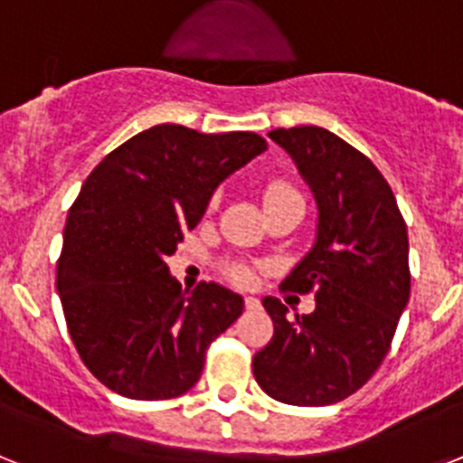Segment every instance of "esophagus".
Here are the masks:
<instances>
[{
    "label": "esophagus",
    "mask_w": 463,
    "mask_h": 463,
    "mask_svg": "<svg viewBox=\"0 0 463 463\" xmlns=\"http://www.w3.org/2000/svg\"><path fill=\"white\" fill-rule=\"evenodd\" d=\"M260 298L257 297H245V308L248 310H260Z\"/></svg>",
    "instance_id": "34e87169"
}]
</instances>
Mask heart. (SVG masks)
I'll return each instance as SVG.
<instances>
[{
	"label": "heart",
	"mask_w": 463,
	"mask_h": 463,
	"mask_svg": "<svg viewBox=\"0 0 463 463\" xmlns=\"http://www.w3.org/2000/svg\"><path fill=\"white\" fill-rule=\"evenodd\" d=\"M297 194V192L292 190L289 185H285V183H271V185L267 187V202H273V199H280V196H292ZM229 278L234 282H239V285H248V282H252V271L248 267H243V264H234V267L227 269Z\"/></svg>",
	"instance_id": "1"
}]
</instances>
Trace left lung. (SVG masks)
<instances>
[{
  "label": "left lung",
  "instance_id": "obj_1",
  "mask_svg": "<svg viewBox=\"0 0 463 463\" xmlns=\"http://www.w3.org/2000/svg\"><path fill=\"white\" fill-rule=\"evenodd\" d=\"M317 203L315 243L282 288L315 294L294 313L261 304L273 338L252 359L257 384L289 406H329L354 394L380 366L411 297L408 229L375 165L325 127L273 129Z\"/></svg>",
  "mask_w": 463,
  "mask_h": 463
}]
</instances>
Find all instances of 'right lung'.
<instances>
[{
  "instance_id": "1",
  "label": "right lung",
  "mask_w": 463,
  "mask_h": 463,
  "mask_svg": "<svg viewBox=\"0 0 463 463\" xmlns=\"http://www.w3.org/2000/svg\"><path fill=\"white\" fill-rule=\"evenodd\" d=\"M267 150L255 132L155 125L106 155L64 227L57 292L90 373L127 399L185 394L206 350L243 313L218 282L183 292L166 260L229 175Z\"/></svg>"
}]
</instances>
